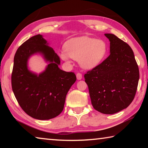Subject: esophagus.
Returning a JSON list of instances; mask_svg holds the SVG:
<instances>
[{
    "label": "esophagus",
    "instance_id": "esophagus-1",
    "mask_svg": "<svg viewBox=\"0 0 148 148\" xmlns=\"http://www.w3.org/2000/svg\"><path fill=\"white\" fill-rule=\"evenodd\" d=\"M76 77L78 80L82 79V74L81 73H79V72H78V73L76 74Z\"/></svg>",
    "mask_w": 148,
    "mask_h": 148
}]
</instances>
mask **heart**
I'll return each mask as SVG.
<instances>
[{"instance_id":"heart-1","label":"heart","mask_w":148,"mask_h":148,"mask_svg":"<svg viewBox=\"0 0 148 148\" xmlns=\"http://www.w3.org/2000/svg\"><path fill=\"white\" fill-rule=\"evenodd\" d=\"M64 50L59 53L62 60L69 62L72 58L78 61L82 68L92 69L106 58L108 47L103 40L82 36L66 42Z\"/></svg>"}]
</instances>
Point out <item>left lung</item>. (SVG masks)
<instances>
[{"instance_id": "obj_1", "label": "left lung", "mask_w": 148, "mask_h": 148, "mask_svg": "<svg viewBox=\"0 0 148 148\" xmlns=\"http://www.w3.org/2000/svg\"><path fill=\"white\" fill-rule=\"evenodd\" d=\"M110 42V55L99 66L85 74L91 104L104 114H114L128 107L136 95L139 69L128 44L113 34H105Z\"/></svg>"}]
</instances>
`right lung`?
Instances as JSON below:
<instances>
[{"label":"right lung","mask_w":148,"mask_h":148,"mask_svg":"<svg viewBox=\"0 0 148 148\" xmlns=\"http://www.w3.org/2000/svg\"><path fill=\"white\" fill-rule=\"evenodd\" d=\"M40 53L49 62L39 75L28 69L27 61L32 54ZM59 57L42 35L27 40L17 49L14 59L12 87L22 110L34 119H50L61 113L66 96L76 80L74 72L62 71Z\"/></svg>","instance_id":"1"}]
</instances>
